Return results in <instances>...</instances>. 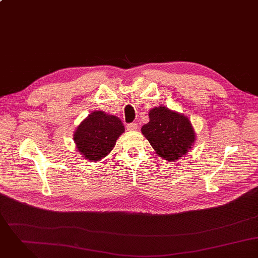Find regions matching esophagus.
<instances>
[{
	"label": "esophagus",
	"mask_w": 258,
	"mask_h": 258,
	"mask_svg": "<svg viewBox=\"0 0 258 258\" xmlns=\"http://www.w3.org/2000/svg\"><path fill=\"white\" fill-rule=\"evenodd\" d=\"M126 130L131 131V132L137 131L138 130V124L137 123H128V124H126Z\"/></svg>",
	"instance_id": "esophagus-1"
}]
</instances>
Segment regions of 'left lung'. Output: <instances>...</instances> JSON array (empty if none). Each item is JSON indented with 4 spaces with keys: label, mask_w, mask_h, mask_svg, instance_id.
<instances>
[{
    "label": "left lung",
    "mask_w": 258,
    "mask_h": 258,
    "mask_svg": "<svg viewBox=\"0 0 258 258\" xmlns=\"http://www.w3.org/2000/svg\"><path fill=\"white\" fill-rule=\"evenodd\" d=\"M149 116L142 133L157 155L173 162L188 153L196 142V133L187 116L165 106L154 107Z\"/></svg>",
    "instance_id": "1"
}]
</instances>
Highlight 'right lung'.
<instances>
[{"label": "right lung", "mask_w": 258, "mask_h": 258, "mask_svg": "<svg viewBox=\"0 0 258 258\" xmlns=\"http://www.w3.org/2000/svg\"><path fill=\"white\" fill-rule=\"evenodd\" d=\"M123 132L124 126L117 116L96 110L77 127L74 141L86 159L98 161L109 154Z\"/></svg>", "instance_id": "obj_1"}]
</instances>
